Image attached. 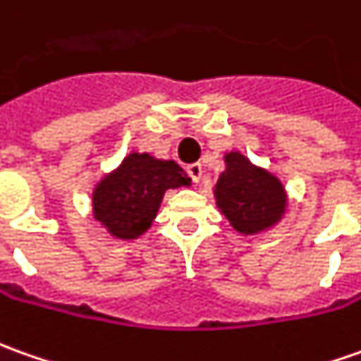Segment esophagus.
I'll list each match as a JSON object with an SVG mask.
<instances>
[{
  "instance_id": "obj_1",
  "label": "esophagus",
  "mask_w": 361,
  "mask_h": 361,
  "mask_svg": "<svg viewBox=\"0 0 361 361\" xmlns=\"http://www.w3.org/2000/svg\"><path fill=\"white\" fill-rule=\"evenodd\" d=\"M185 170H188V176H190L191 180L195 181V183H200L201 176H203V168H201L200 161H195V164H190V166H188Z\"/></svg>"
}]
</instances>
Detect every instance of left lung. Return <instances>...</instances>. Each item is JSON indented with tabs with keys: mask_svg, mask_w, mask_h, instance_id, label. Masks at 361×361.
Returning <instances> with one entry per match:
<instances>
[{
	"mask_svg": "<svg viewBox=\"0 0 361 361\" xmlns=\"http://www.w3.org/2000/svg\"><path fill=\"white\" fill-rule=\"evenodd\" d=\"M213 195L219 212L241 235H259L274 227L288 205L283 181L255 166L241 152L225 154V171L215 183Z\"/></svg>",
	"mask_w": 361,
	"mask_h": 361,
	"instance_id": "left-lung-1",
	"label": "left lung"
}]
</instances>
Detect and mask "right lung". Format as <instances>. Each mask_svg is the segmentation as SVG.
I'll list each match as a JSON object with an SVG mask.
<instances>
[{
    "mask_svg": "<svg viewBox=\"0 0 361 361\" xmlns=\"http://www.w3.org/2000/svg\"><path fill=\"white\" fill-rule=\"evenodd\" d=\"M191 180L173 160L130 152L92 191V215L114 239L132 241L148 231L168 190L190 188Z\"/></svg>",
    "mask_w": 361,
    "mask_h": 361,
    "instance_id": "add662e5",
    "label": "right lung"
}]
</instances>
